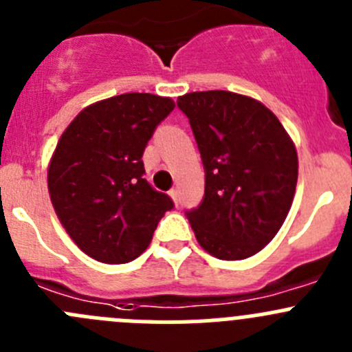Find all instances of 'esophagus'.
<instances>
[{"mask_svg":"<svg viewBox=\"0 0 352 352\" xmlns=\"http://www.w3.org/2000/svg\"><path fill=\"white\" fill-rule=\"evenodd\" d=\"M169 195H170V199L174 200V204L178 206V202H179V200H178V190L173 188V190H170V192H169Z\"/></svg>","mask_w":352,"mask_h":352,"instance_id":"34e87169","label":"esophagus"}]
</instances>
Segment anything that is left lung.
Instances as JSON below:
<instances>
[{
    "label": "left lung",
    "mask_w": 352,
    "mask_h": 352,
    "mask_svg": "<svg viewBox=\"0 0 352 352\" xmlns=\"http://www.w3.org/2000/svg\"><path fill=\"white\" fill-rule=\"evenodd\" d=\"M190 120L206 193L188 210L197 240L223 261L247 259L282 228L297 185V152L278 117L257 100L232 91L178 98Z\"/></svg>",
    "instance_id": "1"
}]
</instances>
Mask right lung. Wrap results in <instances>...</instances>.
I'll return each mask as SVG.
<instances>
[{"label": "right lung", "mask_w": 352, "mask_h": 352, "mask_svg": "<svg viewBox=\"0 0 352 352\" xmlns=\"http://www.w3.org/2000/svg\"><path fill=\"white\" fill-rule=\"evenodd\" d=\"M173 109L170 98L124 93L86 107L60 136L48 167L50 199L70 239L93 259H136L174 207L143 178L142 160Z\"/></svg>", "instance_id": "obj_1"}]
</instances>
